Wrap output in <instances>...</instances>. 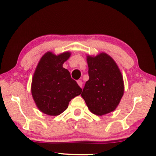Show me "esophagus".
I'll return each instance as SVG.
<instances>
[{
    "label": "esophagus",
    "mask_w": 156,
    "mask_h": 156,
    "mask_svg": "<svg viewBox=\"0 0 156 156\" xmlns=\"http://www.w3.org/2000/svg\"><path fill=\"white\" fill-rule=\"evenodd\" d=\"M77 83H78V85L80 87H83V82H82L81 80H78L77 81Z\"/></svg>",
    "instance_id": "esophagus-1"
}]
</instances>
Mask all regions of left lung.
Segmentation results:
<instances>
[{
  "instance_id": "8db88e82",
  "label": "left lung",
  "mask_w": 156,
  "mask_h": 156,
  "mask_svg": "<svg viewBox=\"0 0 156 156\" xmlns=\"http://www.w3.org/2000/svg\"><path fill=\"white\" fill-rule=\"evenodd\" d=\"M89 79L81 96L91 113L103 115L114 111L125 91L122 73L112 57L102 52L87 56Z\"/></svg>"
}]
</instances>
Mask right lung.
<instances>
[{
    "mask_svg": "<svg viewBox=\"0 0 156 156\" xmlns=\"http://www.w3.org/2000/svg\"><path fill=\"white\" fill-rule=\"evenodd\" d=\"M70 56L69 51L59 55L48 51L38 63L31 91L36 107L44 114L60 115L67 109L71 100L81 94L82 89L62 67Z\"/></svg>",
    "mask_w": 156,
    "mask_h": 156,
    "instance_id": "right-lung-1",
    "label": "right lung"
}]
</instances>
